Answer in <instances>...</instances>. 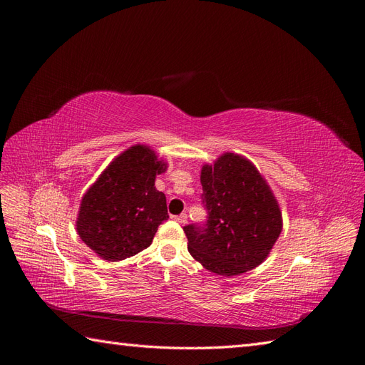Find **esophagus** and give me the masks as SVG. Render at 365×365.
<instances>
[{
  "instance_id": "1",
  "label": "esophagus",
  "mask_w": 365,
  "mask_h": 365,
  "mask_svg": "<svg viewBox=\"0 0 365 365\" xmlns=\"http://www.w3.org/2000/svg\"><path fill=\"white\" fill-rule=\"evenodd\" d=\"M173 219L176 220V222L185 224V222H187V215H185V213H182V215H180V216H173Z\"/></svg>"
}]
</instances>
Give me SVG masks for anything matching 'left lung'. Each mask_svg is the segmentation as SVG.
I'll return each mask as SVG.
<instances>
[{
    "mask_svg": "<svg viewBox=\"0 0 365 365\" xmlns=\"http://www.w3.org/2000/svg\"><path fill=\"white\" fill-rule=\"evenodd\" d=\"M201 184L208 220L205 227H184L192 257L225 277L257 268L283 228L267 180L248 158L225 152L202 165Z\"/></svg>",
    "mask_w": 365,
    "mask_h": 365,
    "instance_id": "left-lung-1",
    "label": "left lung"
}]
</instances>
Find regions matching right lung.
<instances>
[{
	"mask_svg": "<svg viewBox=\"0 0 365 365\" xmlns=\"http://www.w3.org/2000/svg\"><path fill=\"white\" fill-rule=\"evenodd\" d=\"M168 170L148 145L117 155L85 192L77 213L79 237L98 257L125 260L146 250L168 215L165 195L155 189L157 175Z\"/></svg>",
	"mask_w": 365,
	"mask_h": 365,
	"instance_id": "obj_1",
	"label": "right lung"
}]
</instances>
